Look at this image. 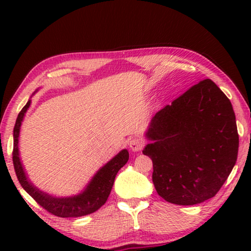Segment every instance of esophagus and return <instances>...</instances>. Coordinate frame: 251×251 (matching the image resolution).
<instances>
[{
    "instance_id": "34e87169",
    "label": "esophagus",
    "mask_w": 251,
    "mask_h": 251,
    "mask_svg": "<svg viewBox=\"0 0 251 251\" xmlns=\"http://www.w3.org/2000/svg\"><path fill=\"white\" fill-rule=\"evenodd\" d=\"M144 145H145L144 140L142 138H138V137H137V138H132L129 143L130 149H131L133 152H139V151H142L144 149Z\"/></svg>"
}]
</instances>
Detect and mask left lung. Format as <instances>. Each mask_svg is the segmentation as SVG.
<instances>
[{
  "mask_svg": "<svg viewBox=\"0 0 251 251\" xmlns=\"http://www.w3.org/2000/svg\"><path fill=\"white\" fill-rule=\"evenodd\" d=\"M143 153L153 162L157 194L174 204L214 198L238 159L239 133L229 99L209 78L154 115Z\"/></svg>",
  "mask_w": 251,
  "mask_h": 251,
  "instance_id": "1",
  "label": "left lung"
}]
</instances>
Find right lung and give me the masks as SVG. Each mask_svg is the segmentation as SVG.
Instances as JSON below:
<instances>
[{"instance_id":"add662e5","label":"right lung","mask_w":251,"mask_h":251,"mask_svg":"<svg viewBox=\"0 0 251 251\" xmlns=\"http://www.w3.org/2000/svg\"><path fill=\"white\" fill-rule=\"evenodd\" d=\"M30 105V101L24 106L22 111L17 118L15 128H13V151H12V161L15 171L18 178L20 185L24 190L35 200L43 209L48 212L58 217H81L92 212L97 211L101 205L107 201L108 195L111 194L113 184L118 171L128 162L129 153L126 150H123L118 155L109 161V162L98 171L97 175L92 178L90 184L85 188V191L80 195L73 198H52L51 195L43 193L34 187L32 184L27 180L24 173L22 163L19 160L18 154V137L20 125H22L23 118Z\"/></svg>"}]
</instances>
